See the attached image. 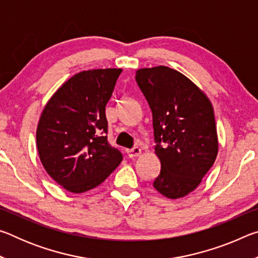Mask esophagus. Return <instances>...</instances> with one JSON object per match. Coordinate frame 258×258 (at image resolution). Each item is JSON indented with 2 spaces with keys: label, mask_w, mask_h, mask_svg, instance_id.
I'll list each match as a JSON object with an SVG mask.
<instances>
[{
  "label": "esophagus",
  "mask_w": 258,
  "mask_h": 258,
  "mask_svg": "<svg viewBox=\"0 0 258 258\" xmlns=\"http://www.w3.org/2000/svg\"><path fill=\"white\" fill-rule=\"evenodd\" d=\"M126 152H127V156L130 158H134V157H138L140 154H141V149L138 147H134L132 149H128Z\"/></svg>",
  "instance_id": "obj_1"
}]
</instances>
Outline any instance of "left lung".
I'll return each mask as SVG.
<instances>
[{
	"instance_id": "1",
	"label": "left lung",
	"mask_w": 258,
	"mask_h": 258,
	"mask_svg": "<svg viewBox=\"0 0 258 258\" xmlns=\"http://www.w3.org/2000/svg\"><path fill=\"white\" fill-rule=\"evenodd\" d=\"M135 81L151 109L155 151L161 164L154 187L167 198L184 197L199 185L216 159L212 103L175 69H139Z\"/></svg>"
}]
</instances>
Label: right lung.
Segmentation results:
<instances>
[{"mask_svg":"<svg viewBox=\"0 0 258 258\" xmlns=\"http://www.w3.org/2000/svg\"><path fill=\"white\" fill-rule=\"evenodd\" d=\"M121 69L76 74L43 110L36 142L47 174L64 189L82 194L106 180L123 159L108 141L106 106Z\"/></svg>","mask_w":258,"mask_h":258,"instance_id":"obj_1","label":"right lung"}]
</instances>
